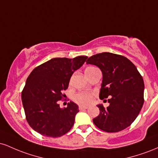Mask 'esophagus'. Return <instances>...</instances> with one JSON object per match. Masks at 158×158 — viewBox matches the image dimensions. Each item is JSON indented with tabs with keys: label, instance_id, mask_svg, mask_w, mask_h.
<instances>
[{
	"label": "esophagus",
	"instance_id": "1",
	"mask_svg": "<svg viewBox=\"0 0 158 158\" xmlns=\"http://www.w3.org/2000/svg\"><path fill=\"white\" fill-rule=\"evenodd\" d=\"M88 107H87V106H79V109L80 110H85V109H88Z\"/></svg>",
	"mask_w": 158,
	"mask_h": 158
}]
</instances>
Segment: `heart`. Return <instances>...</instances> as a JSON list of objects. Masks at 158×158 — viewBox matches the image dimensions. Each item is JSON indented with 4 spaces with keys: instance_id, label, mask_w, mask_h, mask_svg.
I'll return each instance as SVG.
<instances>
[{
    "instance_id": "b5f03b06",
    "label": "heart",
    "mask_w": 158,
    "mask_h": 158,
    "mask_svg": "<svg viewBox=\"0 0 158 158\" xmlns=\"http://www.w3.org/2000/svg\"><path fill=\"white\" fill-rule=\"evenodd\" d=\"M91 68H93L90 67V68H86V70H89ZM92 99H93V94L91 93H88V92H79V93L74 94L73 96V100L76 102L80 105H84V106L89 105L90 103H91Z\"/></svg>"
}]
</instances>
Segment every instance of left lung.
<instances>
[{
    "mask_svg": "<svg viewBox=\"0 0 158 158\" xmlns=\"http://www.w3.org/2000/svg\"><path fill=\"white\" fill-rule=\"evenodd\" d=\"M86 62L97 66L102 73L99 99L109 98L107 108L97 105L100 112L94 123L106 132L122 131L135 120L143 107V77L129 59L111 52L96 54Z\"/></svg>",
    "mask_w": 158,
    "mask_h": 158,
    "instance_id": "8db88e82",
    "label": "left lung"
}]
</instances>
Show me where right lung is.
Masks as SVG:
<instances>
[{"instance_id": "right-lung-1", "label": "right lung", "mask_w": 158, "mask_h": 158, "mask_svg": "<svg viewBox=\"0 0 158 158\" xmlns=\"http://www.w3.org/2000/svg\"><path fill=\"white\" fill-rule=\"evenodd\" d=\"M88 59L54 58L35 68L30 74L21 94L26 119L30 127L41 135L59 137L71 129L79 106L70 102L60 108L58 101L64 96L70 77Z\"/></svg>"}]
</instances>
